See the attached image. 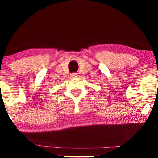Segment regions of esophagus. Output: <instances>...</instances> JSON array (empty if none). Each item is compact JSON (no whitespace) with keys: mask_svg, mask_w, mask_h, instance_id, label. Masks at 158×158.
I'll return each instance as SVG.
<instances>
[{"mask_svg":"<svg viewBox=\"0 0 158 158\" xmlns=\"http://www.w3.org/2000/svg\"><path fill=\"white\" fill-rule=\"evenodd\" d=\"M70 77H71L72 78H77L78 77L77 73H72L71 75H70Z\"/></svg>","mask_w":158,"mask_h":158,"instance_id":"esophagus-1","label":"esophagus"}]
</instances>
